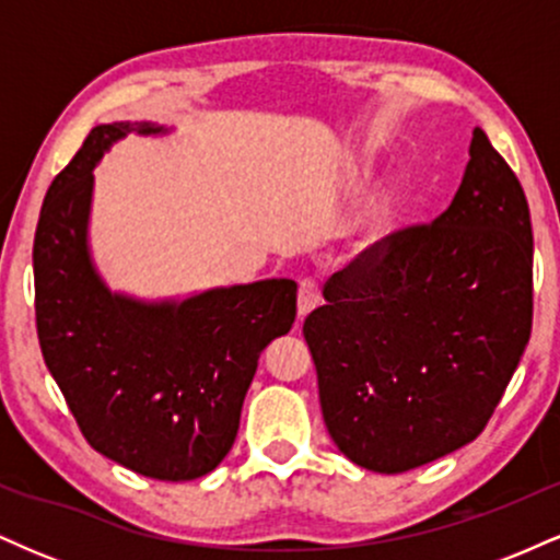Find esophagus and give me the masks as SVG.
Returning a JSON list of instances; mask_svg holds the SVG:
<instances>
[{"label":"esophagus","instance_id":"obj_1","mask_svg":"<svg viewBox=\"0 0 560 560\" xmlns=\"http://www.w3.org/2000/svg\"><path fill=\"white\" fill-rule=\"evenodd\" d=\"M320 300V287L316 279H302L300 281V292H298V316L305 318L313 307L318 305Z\"/></svg>","mask_w":560,"mask_h":560}]
</instances>
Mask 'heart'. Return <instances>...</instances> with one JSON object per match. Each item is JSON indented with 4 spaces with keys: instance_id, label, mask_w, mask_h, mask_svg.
Masks as SVG:
<instances>
[{
    "instance_id": "obj_1",
    "label": "heart",
    "mask_w": 560,
    "mask_h": 560,
    "mask_svg": "<svg viewBox=\"0 0 560 560\" xmlns=\"http://www.w3.org/2000/svg\"><path fill=\"white\" fill-rule=\"evenodd\" d=\"M397 218H400V202H397L392 191H382V195L371 199L355 221L358 253H371V249L382 247L387 236L395 231Z\"/></svg>"
}]
</instances>
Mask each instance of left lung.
I'll use <instances>...</instances> for the list:
<instances>
[{
    "label": "left lung",
    "instance_id": "left-lung-1",
    "mask_svg": "<svg viewBox=\"0 0 560 560\" xmlns=\"http://www.w3.org/2000/svg\"><path fill=\"white\" fill-rule=\"evenodd\" d=\"M468 155L445 213L334 273L302 326L326 429L369 471L477 440L529 342V205L481 128Z\"/></svg>",
    "mask_w": 560,
    "mask_h": 560
}]
</instances>
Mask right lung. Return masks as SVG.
<instances>
[{
	"label": "right lung",
	"mask_w": 560,
	"mask_h": 560,
	"mask_svg": "<svg viewBox=\"0 0 560 560\" xmlns=\"http://www.w3.org/2000/svg\"><path fill=\"white\" fill-rule=\"evenodd\" d=\"M128 133L94 126L44 197L34 240L44 363L96 453L160 481L210 474L240 432L258 358L292 329L298 284L266 279L184 300H139L102 281L89 249L94 168Z\"/></svg>",
	"instance_id": "1"
}]
</instances>
